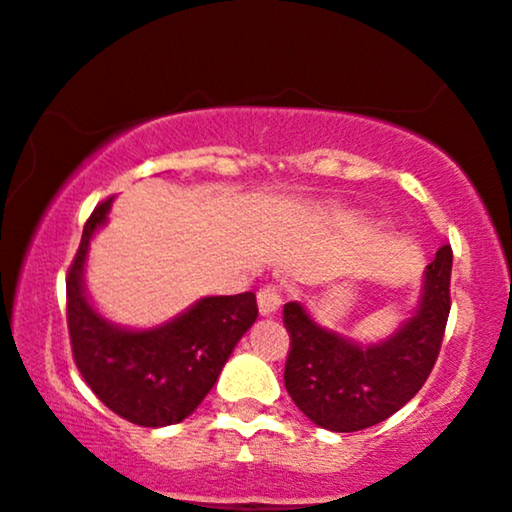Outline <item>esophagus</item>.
<instances>
[{
  "mask_svg": "<svg viewBox=\"0 0 512 512\" xmlns=\"http://www.w3.org/2000/svg\"><path fill=\"white\" fill-rule=\"evenodd\" d=\"M282 308V294L275 287H263L258 291V310L263 317L277 315V310Z\"/></svg>",
  "mask_w": 512,
  "mask_h": 512,
  "instance_id": "34e87169",
  "label": "esophagus"
}]
</instances>
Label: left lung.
<instances>
[{
    "mask_svg": "<svg viewBox=\"0 0 512 512\" xmlns=\"http://www.w3.org/2000/svg\"><path fill=\"white\" fill-rule=\"evenodd\" d=\"M451 247L423 272L416 308L393 334L371 343L322 327L303 303L284 305L291 350L284 388L315 426L355 433L400 411L435 367L449 317Z\"/></svg>",
    "mask_w": 512,
    "mask_h": 512,
    "instance_id": "8db88e82",
    "label": "left lung"
}]
</instances>
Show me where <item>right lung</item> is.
<instances>
[{"label": "right lung", "mask_w": 512, "mask_h": 512, "mask_svg": "<svg viewBox=\"0 0 512 512\" xmlns=\"http://www.w3.org/2000/svg\"><path fill=\"white\" fill-rule=\"evenodd\" d=\"M115 197L84 225L68 272V329L75 364L117 416L145 428L181 423L214 388L228 357L258 317L256 296H204L148 329L122 327L98 313L86 289L91 240L108 225Z\"/></svg>", "instance_id": "right-lung-1"}]
</instances>
